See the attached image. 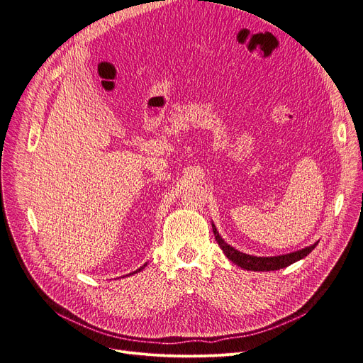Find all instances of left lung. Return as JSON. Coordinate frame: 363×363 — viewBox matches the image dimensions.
Wrapping results in <instances>:
<instances>
[{
  "label": "left lung",
  "instance_id": "obj_1",
  "mask_svg": "<svg viewBox=\"0 0 363 363\" xmlns=\"http://www.w3.org/2000/svg\"><path fill=\"white\" fill-rule=\"evenodd\" d=\"M212 231H214L216 240L220 245V247L223 249L225 257L233 264H236L238 267H240L243 269H247V271H277L280 268H286V267H289V265H291L297 261L303 259L305 257H308V255L318 245V242H316V243H313L311 246H306L301 250H296V252H291V253H287V255H280V257H253V255L243 253L238 249H234L228 243H225L224 239L220 236V233L217 231L214 223H212Z\"/></svg>",
  "mask_w": 363,
  "mask_h": 363
}]
</instances>
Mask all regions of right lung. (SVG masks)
<instances>
[{
  "label": "right lung",
  "instance_id": "obj_1",
  "mask_svg": "<svg viewBox=\"0 0 363 363\" xmlns=\"http://www.w3.org/2000/svg\"><path fill=\"white\" fill-rule=\"evenodd\" d=\"M145 267H146V265H143V267H140V268H139V269H138V271H135V272H133V274H136V272H139V271H140V269H143V268H145Z\"/></svg>",
  "mask_w": 363,
  "mask_h": 363
}]
</instances>
